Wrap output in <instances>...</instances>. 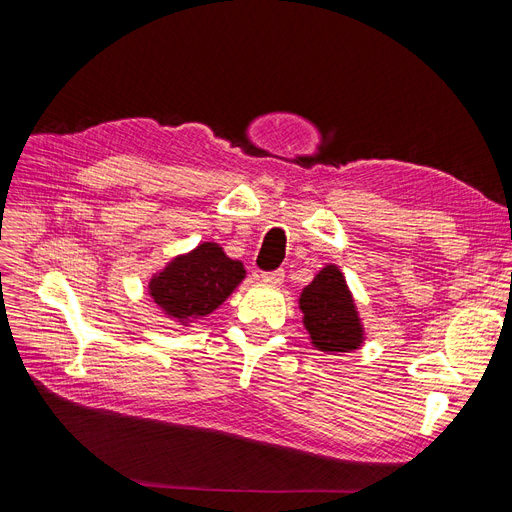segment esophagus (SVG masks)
<instances>
[{"label":"esophagus","instance_id":"1","mask_svg":"<svg viewBox=\"0 0 512 512\" xmlns=\"http://www.w3.org/2000/svg\"><path fill=\"white\" fill-rule=\"evenodd\" d=\"M266 285H281L283 279H285V273L283 271H273V273H262L260 277Z\"/></svg>","mask_w":512,"mask_h":512}]
</instances>
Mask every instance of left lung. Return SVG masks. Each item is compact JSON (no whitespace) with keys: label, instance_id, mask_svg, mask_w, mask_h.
<instances>
[{"label":"left lung","instance_id":"obj_1","mask_svg":"<svg viewBox=\"0 0 512 512\" xmlns=\"http://www.w3.org/2000/svg\"><path fill=\"white\" fill-rule=\"evenodd\" d=\"M302 323L314 350L344 354L362 348L367 333L352 291L337 264H327L300 291Z\"/></svg>","mask_w":512,"mask_h":512}]
</instances>
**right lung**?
I'll return each mask as SVG.
<instances>
[{
	"instance_id": "right-lung-1",
	"label": "right lung",
	"mask_w": 512,
	"mask_h": 512,
	"mask_svg": "<svg viewBox=\"0 0 512 512\" xmlns=\"http://www.w3.org/2000/svg\"><path fill=\"white\" fill-rule=\"evenodd\" d=\"M243 279V262L229 258L216 241H204L152 275L148 296L166 319L189 327L196 319L212 314Z\"/></svg>"
}]
</instances>
